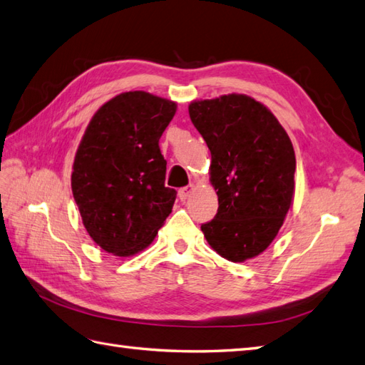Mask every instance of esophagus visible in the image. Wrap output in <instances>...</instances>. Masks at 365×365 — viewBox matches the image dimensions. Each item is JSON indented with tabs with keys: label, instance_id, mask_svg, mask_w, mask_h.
Wrapping results in <instances>:
<instances>
[{
	"label": "esophagus",
	"instance_id": "obj_1",
	"mask_svg": "<svg viewBox=\"0 0 365 365\" xmlns=\"http://www.w3.org/2000/svg\"><path fill=\"white\" fill-rule=\"evenodd\" d=\"M192 190H194V186L192 185H190V186H183V188H180L179 190V199L180 200H186L190 197V194L192 192Z\"/></svg>",
	"mask_w": 365,
	"mask_h": 365
}]
</instances>
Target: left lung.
I'll return each mask as SVG.
<instances>
[{"mask_svg": "<svg viewBox=\"0 0 365 365\" xmlns=\"http://www.w3.org/2000/svg\"><path fill=\"white\" fill-rule=\"evenodd\" d=\"M190 118L211 152L219 208L200 228L228 261L259 255L283 225L294 196L295 154L269 110L245 95L197 101Z\"/></svg>", "mask_w": 365, "mask_h": 365, "instance_id": "1", "label": "left lung"}]
</instances>
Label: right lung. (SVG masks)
<instances>
[{
	"label": "right lung",
	"mask_w": 365,
	"mask_h": 365,
	"mask_svg": "<svg viewBox=\"0 0 365 365\" xmlns=\"http://www.w3.org/2000/svg\"><path fill=\"white\" fill-rule=\"evenodd\" d=\"M175 108L146 91L121 93L91 118L76 152L71 188L83 225L116 257L148 247L173 210L158 141Z\"/></svg>",
	"instance_id": "1"
}]
</instances>
